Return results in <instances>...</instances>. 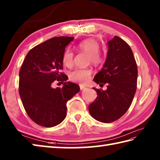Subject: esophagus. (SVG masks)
Returning <instances> with one entry per match:
<instances>
[{
    "label": "esophagus",
    "instance_id": "esophagus-1",
    "mask_svg": "<svg viewBox=\"0 0 160 160\" xmlns=\"http://www.w3.org/2000/svg\"><path fill=\"white\" fill-rule=\"evenodd\" d=\"M80 90H82V89H85L86 88L82 85H80Z\"/></svg>",
    "mask_w": 160,
    "mask_h": 160
}]
</instances>
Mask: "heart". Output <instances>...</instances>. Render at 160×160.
<instances>
[{"label": "heart", "instance_id": "obj_1", "mask_svg": "<svg viewBox=\"0 0 160 160\" xmlns=\"http://www.w3.org/2000/svg\"><path fill=\"white\" fill-rule=\"evenodd\" d=\"M78 49L80 51L85 52L89 54V62L94 65L100 64L102 62V57L100 54V46L98 42L92 38H88L81 41L78 45ZM63 63L67 67H70L73 62V53L70 50H66L63 54ZM92 73V69L86 68H76L70 72L69 78L73 82L80 83H85L88 82Z\"/></svg>", "mask_w": 160, "mask_h": 160}]
</instances>
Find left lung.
I'll use <instances>...</instances> for the list:
<instances>
[{"label": "left lung", "mask_w": 160, "mask_h": 160, "mask_svg": "<svg viewBox=\"0 0 160 160\" xmlns=\"http://www.w3.org/2000/svg\"><path fill=\"white\" fill-rule=\"evenodd\" d=\"M107 57L94 81L107 85L106 90L93 88L97 93L95 101L89 106L92 117L103 123L120 118L132 103L136 91L138 70L132 49L120 37L108 41Z\"/></svg>", "instance_id": "obj_1"}]
</instances>
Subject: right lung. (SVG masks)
Segmentation results:
<instances>
[{"mask_svg":"<svg viewBox=\"0 0 160 160\" xmlns=\"http://www.w3.org/2000/svg\"><path fill=\"white\" fill-rule=\"evenodd\" d=\"M73 37H54L28 52L19 71V92L23 106L35 123L45 127L60 124L66 116V103L80 91L77 84L66 82L62 57ZM55 80L62 88H52Z\"/></svg>","mask_w":160,"mask_h":160,"instance_id":"add662e5","label":"right lung"}]
</instances>
